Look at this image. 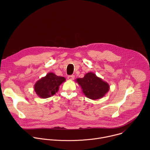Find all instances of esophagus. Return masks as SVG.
Here are the masks:
<instances>
[{"label":"esophagus","mask_w":150,"mask_h":150,"mask_svg":"<svg viewBox=\"0 0 150 150\" xmlns=\"http://www.w3.org/2000/svg\"><path fill=\"white\" fill-rule=\"evenodd\" d=\"M75 78V76L74 75H69L68 76V79L69 80H73Z\"/></svg>","instance_id":"34e87169"}]
</instances>
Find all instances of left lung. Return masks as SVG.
I'll use <instances>...</instances> for the list:
<instances>
[{"label": "left lung", "mask_w": 150, "mask_h": 150, "mask_svg": "<svg viewBox=\"0 0 150 150\" xmlns=\"http://www.w3.org/2000/svg\"><path fill=\"white\" fill-rule=\"evenodd\" d=\"M75 81L83 94L93 100L103 98L110 90L109 83L93 72L87 73L83 78H77Z\"/></svg>", "instance_id": "1"}]
</instances>
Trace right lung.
<instances>
[{
  "label": "right lung",
  "instance_id": "1",
  "mask_svg": "<svg viewBox=\"0 0 150 150\" xmlns=\"http://www.w3.org/2000/svg\"><path fill=\"white\" fill-rule=\"evenodd\" d=\"M65 81V78L49 72L36 82L34 86V91L39 97L47 98L55 94L60 85Z\"/></svg>",
  "mask_w": 150,
  "mask_h": 150
}]
</instances>
